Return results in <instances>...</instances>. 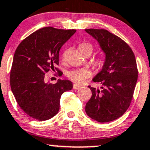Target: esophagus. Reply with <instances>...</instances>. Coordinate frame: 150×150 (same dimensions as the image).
Segmentation results:
<instances>
[{
    "label": "esophagus",
    "mask_w": 150,
    "mask_h": 150,
    "mask_svg": "<svg viewBox=\"0 0 150 150\" xmlns=\"http://www.w3.org/2000/svg\"><path fill=\"white\" fill-rule=\"evenodd\" d=\"M80 88H81V86H80V85H73V89L74 90H79Z\"/></svg>",
    "instance_id": "obj_1"
}]
</instances>
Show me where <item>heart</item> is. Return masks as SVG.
Segmentation results:
<instances>
[{
  "label": "heart",
  "mask_w": 150,
  "mask_h": 150,
  "mask_svg": "<svg viewBox=\"0 0 150 150\" xmlns=\"http://www.w3.org/2000/svg\"><path fill=\"white\" fill-rule=\"evenodd\" d=\"M79 47H83V48L88 49L90 53L93 51V46L92 44L89 42H83L79 45ZM105 64V58L104 57H98L95 59L93 62V65L98 70H100L104 67ZM91 77V72L86 68L77 69L68 72L67 73V78L72 80L74 83L77 84H82L86 81L88 78Z\"/></svg>",
  "instance_id": "obj_1"
}]
</instances>
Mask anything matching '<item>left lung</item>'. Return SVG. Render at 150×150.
<instances>
[{"mask_svg": "<svg viewBox=\"0 0 150 150\" xmlns=\"http://www.w3.org/2000/svg\"><path fill=\"white\" fill-rule=\"evenodd\" d=\"M85 30L99 42L105 54L104 67L93 79L102 86H88L93 95L85 112L95 120L108 122L120 117L130 105L138 77L135 57L127 43L107 30Z\"/></svg>", "mask_w": 150, "mask_h": 150, "instance_id": "1", "label": "left lung"}]
</instances>
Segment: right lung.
<instances>
[{
    "instance_id": "add662e5",
    "label": "right lung",
    "mask_w": 150,
    "mask_h": 150,
    "mask_svg": "<svg viewBox=\"0 0 150 150\" xmlns=\"http://www.w3.org/2000/svg\"><path fill=\"white\" fill-rule=\"evenodd\" d=\"M76 30L45 27L25 38L15 52L11 88L18 104L30 117L45 121L60 109L62 94L72 89L71 81L59 79L55 84L46 82L45 74L59 65V52Z\"/></svg>"
}]
</instances>
